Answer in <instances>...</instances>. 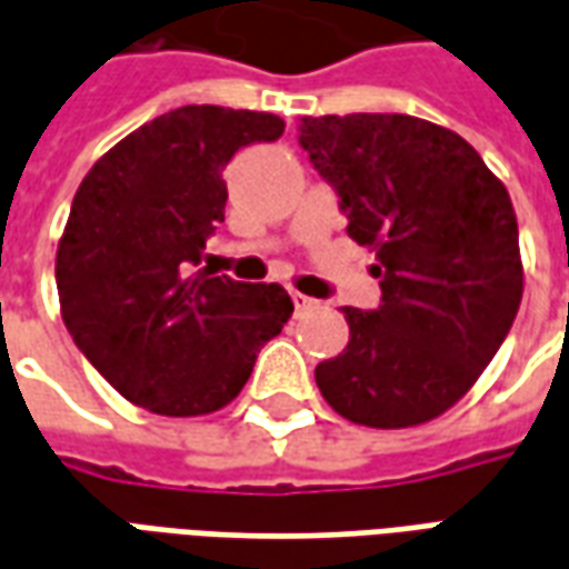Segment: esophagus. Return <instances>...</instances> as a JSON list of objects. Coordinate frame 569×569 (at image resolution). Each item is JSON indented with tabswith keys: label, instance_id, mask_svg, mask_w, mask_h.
<instances>
[{
	"label": "esophagus",
	"instance_id": "34e87169",
	"mask_svg": "<svg viewBox=\"0 0 569 569\" xmlns=\"http://www.w3.org/2000/svg\"><path fill=\"white\" fill-rule=\"evenodd\" d=\"M291 300H293V309H297V312H306V309H312V306H316V300H312V297H306V293H300V291H291Z\"/></svg>",
	"mask_w": 569,
	"mask_h": 569
}]
</instances>
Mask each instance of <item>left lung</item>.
I'll list each match as a JSON object with an SVG mask.
<instances>
[{
  "label": "left lung",
  "instance_id": "obj_1",
  "mask_svg": "<svg viewBox=\"0 0 569 569\" xmlns=\"http://www.w3.org/2000/svg\"><path fill=\"white\" fill-rule=\"evenodd\" d=\"M300 147L328 180L346 232L377 253L380 306H346L349 342L316 382L373 429L435 420L497 356L523 291L518 220L471 143L401 112L303 116Z\"/></svg>",
  "mask_w": 569,
  "mask_h": 569
}]
</instances>
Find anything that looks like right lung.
I'll use <instances>...</instances> for the list:
<instances>
[{
    "label": "right lung",
    "mask_w": 569,
    "mask_h": 569,
    "mask_svg": "<svg viewBox=\"0 0 569 569\" xmlns=\"http://www.w3.org/2000/svg\"><path fill=\"white\" fill-rule=\"evenodd\" d=\"M281 131L272 112L180 107L116 143L76 189L54 263L60 316L131 405L162 417L227 407L288 325L281 284L196 269L223 223V168Z\"/></svg>",
    "instance_id": "1"
}]
</instances>
